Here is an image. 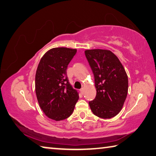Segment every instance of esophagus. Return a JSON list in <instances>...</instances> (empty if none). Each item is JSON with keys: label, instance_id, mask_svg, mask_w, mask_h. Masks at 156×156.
Returning <instances> with one entry per match:
<instances>
[{"label": "esophagus", "instance_id": "obj_1", "mask_svg": "<svg viewBox=\"0 0 156 156\" xmlns=\"http://www.w3.org/2000/svg\"><path fill=\"white\" fill-rule=\"evenodd\" d=\"M83 90H84V89H83V88H81L80 89V92H81V93H83Z\"/></svg>", "mask_w": 156, "mask_h": 156}]
</instances>
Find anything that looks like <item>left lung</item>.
Segmentation results:
<instances>
[{
	"mask_svg": "<svg viewBox=\"0 0 156 156\" xmlns=\"http://www.w3.org/2000/svg\"><path fill=\"white\" fill-rule=\"evenodd\" d=\"M94 74L97 95L89 102L92 112L99 118L111 119L123 106L128 92V77L118 57L103 49L85 51Z\"/></svg>",
	"mask_w": 156,
	"mask_h": 156,
	"instance_id": "obj_1",
	"label": "left lung"
}]
</instances>
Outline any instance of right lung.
<instances>
[{"instance_id": "obj_1", "label": "right lung", "mask_w": 156, "mask_h": 156, "mask_svg": "<svg viewBox=\"0 0 156 156\" xmlns=\"http://www.w3.org/2000/svg\"><path fill=\"white\" fill-rule=\"evenodd\" d=\"M76 53V49L53 48L44 55L37 68L35 86L37 101L46 116L56 121L68 118L79 99L66 73Z\"/></svg>"}]
</instances>
